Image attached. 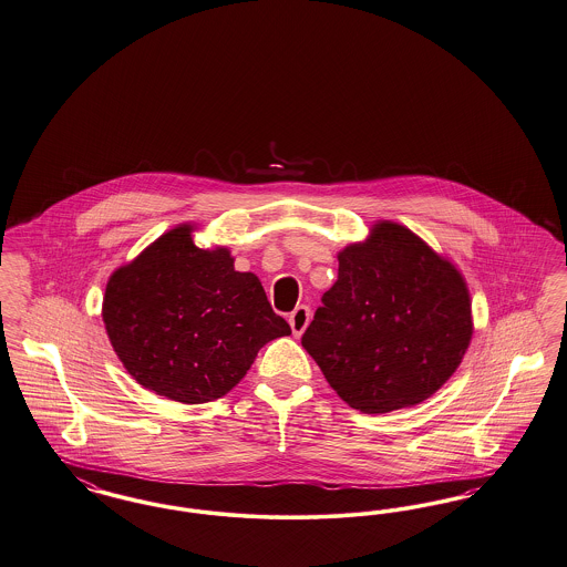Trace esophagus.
I'll list each match as a JSON object with an SVG mask.
<instances>
[{"instance_id":"34e87169","label":"esophagus","mask_w":567,"mask_h":567,"mask_svg":"<svg viewBox=\"0 0 567 567\" xmlns=\"http://www.w3.org/2000/svg\"><path fill=\"white\" fill-rule=\"evenodd\" d=\"M310 318H312V312H310L308 306H297L295 308L291 317H289V324L293 329V336H301L306 331V327L310 324Z\"/></svg>"}]
</instances>
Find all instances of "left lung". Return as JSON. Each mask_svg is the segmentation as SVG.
Wrapping results in <instances>:
<instances>
[{
	"mask_svg": "<svg viewBox=\"0 0 567 567\" xmlns=\"http://www.w3.org/2000/svg\"><path fill=\"white\" fill-rule=\"evenodd\" d=\"M336 285L301 336L350 408L388 413L426 401L473 336L462 276L408 227L378 224L340 252Z\"/></svg>",
	"mask_w": 567,
	"mask_h": 567,
	"instance_id": "1",
	"label": "left lung"
}]
</instances>
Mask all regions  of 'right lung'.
Returning a JSON list of instances; mask_svg holds the SVG:
<instances>
[{"mask_svg":"<svg viewBox=\"0 0 567 567\" xmlns=\"http://www.w3.org/2000/svg\"><path fill=\"white\" fill-rule=\"evenodd\" d=\"M103 320L136 382L187 405L221 399L259 348L291 333L259 278L236 272L226 249H198L189 226L166 231L115 270Z\"/></svg>","mask_w":567,"mask_h":567,"instance_id":"1","label":"right lung"}]
</instances>
